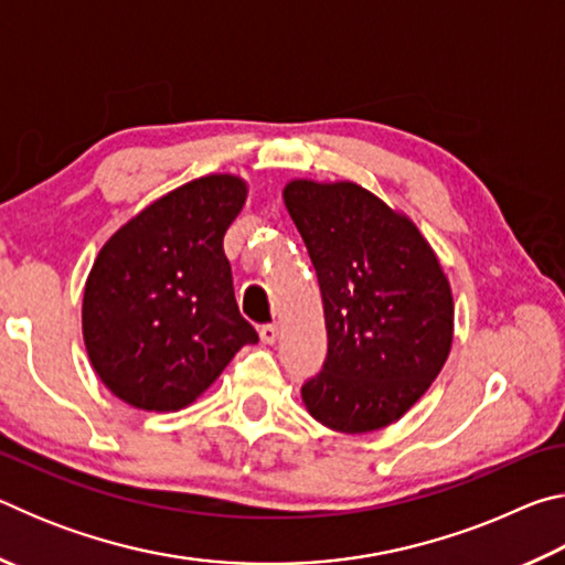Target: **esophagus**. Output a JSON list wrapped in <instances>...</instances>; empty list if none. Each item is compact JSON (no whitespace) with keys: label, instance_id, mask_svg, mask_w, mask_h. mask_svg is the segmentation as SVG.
<instances>
[{"label":"esophagus","instance_id":"esophagus-1","mask_svg":"<svg viewBox=\"0 0 565 565\" xmlns=\"http://www.w3.org/2000/svg\"><path fill=\"white\" fill-rule=\"evenodd\" d=\"M259 337L264 343H276V339H279V327L276 323H264L259 329Z\"/></svg>","mask_w":565,"mask_h":565}]
</instances>
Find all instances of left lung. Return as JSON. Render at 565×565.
<instances>
[{"label": "left lung", "mask_w": 565, "mask_h": 565, "mask_svg": "<svg viewBox=\"0 0 565 565\" xmlns=\"http://www.w3.org/2000/svg\"><path fill=\"white\" fill-rule=\"evenodd\" d=\"M284 204L317 269L329 351L301 398L319 424L369 434L394 424L441 374L454 296L404 214L353 181L294 179Z\"/></svg>", "instance_id": "1"}]
</instances>
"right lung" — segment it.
<instances>
[{"mask_svg": "<svg viewBox=\"0 0 565 565\" xmlns=\"http://www.w3.org/2000/svg\"><path fill=\"white\" fill-rule=\"evenodd\" d=\"M246 181L209 174L129 218L94 262L82 331L97 376L141 411H179L259 337L234 299L224 234Z\"/></svg>", "mask_w": 565, "mask_h": 565, "instance_id": "add662e5", "label": "right lung"}]
</instances>
